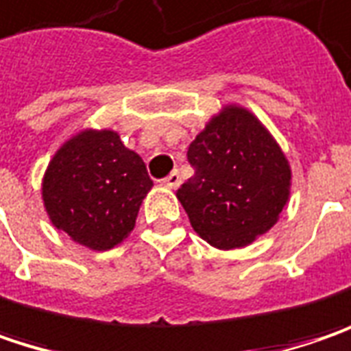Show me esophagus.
<instances>
[{
  "instance_id": "esophagus-1",
  "label": "esophagus",
  "mask_w": 351,
  "mask_h": 351,
  "mask_svg": "<svg viewBox=\"0 0 351 351\" xmlns=\"http://www.w3.org/2000/svg\"><path fill=\"white\" fill-rule=\"evenodd\" d=\"M162 184L169 186V189H176V186L180 184V175H178V171H173L167 178H162Z\"/></svg>"
}]
</instances>
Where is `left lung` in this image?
Wrapping results in <instances>:
<instances>
[{
    "instance_id": "left-lung-1",
    "label": "left lung",
    "mask_w": 351,
    "mask_h": 351,
    "mask_svg": "<svg viewBox=\"0 0 351 351\" xmlns=\"http://www.w3.org/2000/svg\"><path fill=\"white\" fill-rule=\"evenodd\" d=\"M194 176L176 198L194 232L216 250H239L267 234L291 196V165L255 115L223 106L189 147Z\"/></svg>"
}]
</instances>
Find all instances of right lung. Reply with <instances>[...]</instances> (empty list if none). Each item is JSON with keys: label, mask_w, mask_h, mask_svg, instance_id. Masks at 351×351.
<instances>
[{"label": "right lung", "mask_w": 351, "mask_h": 351, "mask_svg": "<svg viewBox=\"0 0 351 351\" xmlns=\"http://www.w3.org/2000/svg\"><path fill=\"white\" fill-rule=\"evenodd\" d=\"M143 159L114 130L70 137L43 176V204L56 230L94 252L119 245L151 191Z\"/></svg>", "instance_id": "right-lung-1"}]
</instances>
